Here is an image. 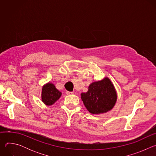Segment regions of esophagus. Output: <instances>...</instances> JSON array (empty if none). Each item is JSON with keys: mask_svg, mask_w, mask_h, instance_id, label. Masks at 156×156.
Masks as SVG:
<instances>
[{"mask_svg": "<svg viewBox=\"0 0 156 156\" xmlns=\"http://www.w3.org/2000/svg\"><path fill=\"white\" fill-rule=\"evenodd\" d=\"M66 94L67 95H71L73 94V92H70V91H66Z\"/></svg>", "mask_w": 156, "mask_h": 156, "instance_id": "esophagus-1", "label": "esophagus"}]
</instances>
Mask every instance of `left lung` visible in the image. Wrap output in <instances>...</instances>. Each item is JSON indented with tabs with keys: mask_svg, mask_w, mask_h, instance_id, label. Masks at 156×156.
I'll return each mask as SVG.
<instances>
[{
	"mask_svg": "<svg viewBox=\"0 0 156 156\" xmlns=\"http://www.w3.org/2000/svg\"><path fill=\"white\" fill-rule=\"evenodd\" d=\"M81 98L91 114H101L113 108L117 102V94L112 81L105 77L101 81L90 84L88 91L81 94Z\"/></svg>",
	"mask_w": 156,
	"mask_h": 156,
	"instance_id": "8db88e82",
	"label": "left lung"
}]
</instances>
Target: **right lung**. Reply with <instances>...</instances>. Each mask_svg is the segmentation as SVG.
Segmentation results:
<instances>
[{"mask_svg": "<svg viewBox=\"0 0 156 156\" xmlns=\"http://www.w3.org/2000/svg\"><path fill=\"white\" fill-rule=\"evenodd\" d=\"M62 93L51 83L44 84L42 88V101L46 105L54 104L61 96Z\"/></svg>", "mask_w": 156, "mask_h": 156, "instance_id": "1", "label": "right lung"}]
</instances>
